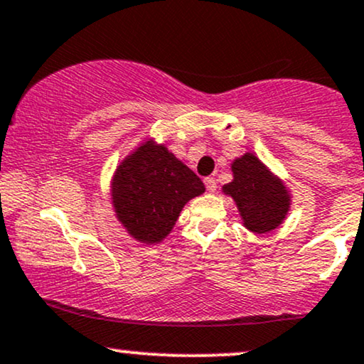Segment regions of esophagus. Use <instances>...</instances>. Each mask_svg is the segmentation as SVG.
Masks as SVG:
<instances>
[{"mask_svg": "<svg viewBox=\"0 0 364 364\" xmlns=\"http://www.w3.org/2000/svg\"><path fill=\"white\" fill-rule=\"evenodd\" d=\"M204 183H205L207 191H209V192H215L217 182H215L214 177H205V178H204Z\"/></svg>", "mask_w": 364, "mask_h": 364, "instance_id": "obj_1", "label": "esophagus"}]
</instances>
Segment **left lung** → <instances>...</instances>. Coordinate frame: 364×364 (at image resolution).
<instances>
[{
  "instance_id": "8db88e82",
  "label": "left lung",
  "mask_w": 364,
  "mask_h": 364,
  "mask_svg": "<svg viewBox=\"0 0 364 364\" xmlns=\"http://www.w3.org/2000/svg\"><path fill=\"white\" fill-rule=\"evenodd\" d=\"M232 182L223 192L237 205L244 228L254 234H266L279 228L291 207V196L279 177H276L254 154H244L232 165Z\"/></svg>"
}]
</instances>
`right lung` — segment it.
Wrapping results in <instances>:
<instances>
[{"label": "right lung", "mask_w": 364, "mask_h": 364, "mask_svg": "<svg viewBox=\"0 0 364 364\" xmlns=\"http://www.w3.org/2000/svg\"><path fill=\"white\" fill-rule=\"evenodd\" d=\"M204 183L165 145L147 140L122 160L112 178L117 219L132 237L157 244L171 234L183 205Z\"/></svg>", "instance_id": "add662e5"}]
</instances>
